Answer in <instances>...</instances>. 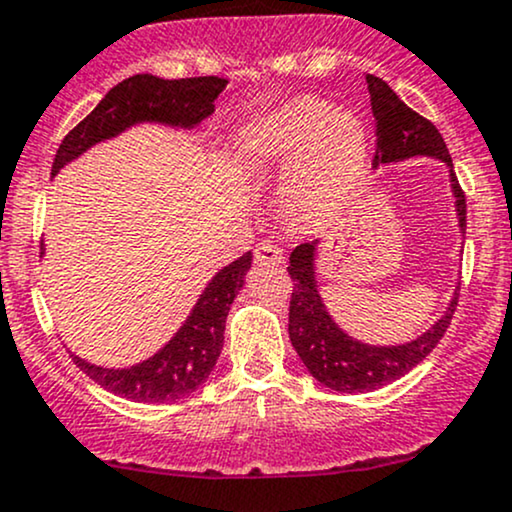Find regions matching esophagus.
<instances>
[{
	"label": "esophagus",
	"mask_w": 512,
	"mask_h": 512,
	"mask_svg": "<svg viewBox=\"0 0 512 512\" xmlns=\"http://www.w3.org/2000/svg\"><path fill=\"white\" fill-rule=\"evenodd\" d=\"M256 261H261V263H283L285 261L283 246L275 244V241H261V244L256 246Z\"/></svg>",
	"instance_id": "esophagus-1"
}]
</instances>
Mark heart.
Returning a JSON list of instances; mask_svg holds the SVG:
<instances>
[{
  "label": "heart",
  "instance_id": "1",
  "mask_svg": "<svg viewBox=\"0 0 512 512\" xmlns=\"http://www.w3.org/2000/svg\"><path fill=\"white\" fill-rule=\"evenodd\" d=\"M239 162L263 174L290 167L283 200L292 215H329L360 181L367 162V132L358 113L317 96H302L251 120L239 135Z\"/></svg>",
  "mask_w": 512,
  "mask_h": 512
}]
</instances>
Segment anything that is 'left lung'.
<instances>
[{
	"label": "left lung",
	"mask_w": 512,
	"mask_h": 512,
	"mask_svg": "<svg viewBox=\"0 0 512 512\" xmlns=\"http://www.w3.org/2000/svg\"><path fill=\"white\" fill-rule=\"evenodd\" d=\"M365 82L367 91H370L372 116L377 123V152L372 166L380 169V166L399 164L416 157L438 159L445 164L450 171L452 195H455L459 234L464 237L467 234V200L459 188L452 157L438 128L430 120L418 116L416 111H411L394 94L392 86L382 82L380 77L367 74ZM319 244L321 241L314 239L309 244H300L290 254L287 271L295 280V290H292L290 300L287 333H290L292 348L297 350L309 375L324 387L348 394L375 392L384 384L404 377L406 372H411L413 367L428 358L430 350L438 346L442 333L450 326L459 295L455 290L442 317L435 319L421 336L411 338V341L389 343V346L360 341L338 326V321L331 317L329 307H326L324 297H321L317 280Z\"/></svg>",
	"instance_id": "8db88e82"
}]
</instances>
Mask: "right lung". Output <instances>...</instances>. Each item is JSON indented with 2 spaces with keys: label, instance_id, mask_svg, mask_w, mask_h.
Wrapping results in <instances>:
<instances>
[{
  "label": "right lung",
  "instance_id": "obj_1",
  "mask_svg": "<svg viewBox=\"0 0 512 512\" xmlns=\"http://www.w3.org/2000/svg\"><path fill=\"white\" fill-rule=\"evenodd\" d=\"M227 79L193 77L162 79L154 74H135L113 86L99 106L62 140L50 176L77 162L84 152L101 142L123 135L135 125H164L174 130H195L215 113V99L225 91ZM45 254V249H43ZM251 251L220 268L200 292L188 317L174 336L149 358L130 367H103L72 353L74 365L106 392L145 404L179 401L193 394L215 367L225 343V321L234 297L244 287Z\"/></svg>",
  "mask_w": 512,
  "mask_h": 512
}]
</instances>
